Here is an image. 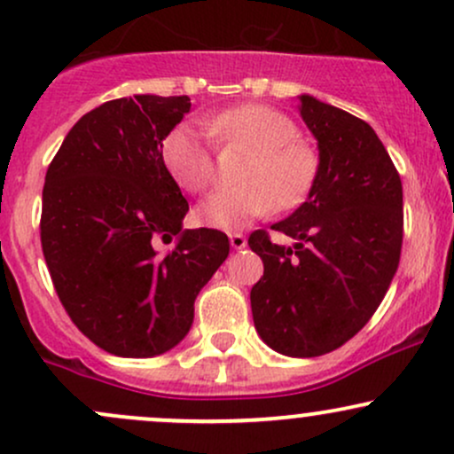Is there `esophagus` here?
<instances>
[{"label": "esophagus", "instance_id": "obj_1", "mask_svg": "<svg viewBox=\"0 0 454 454\" xmlns=\"http://www.w3.org/2000/svg\"><path fill=\"white\" fill-rule=\"evenodd\" d=\"M231 245H232V249H245V247H247V239H245L241 232H232L231 234Z\"/></svg>", "mask_w": 454, "mask_h": 454}]
</instances>
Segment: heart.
Masks as SVG:
<instances>
[{"label": "heart", "mask_w": 454, "mask_h": 454, "mask_svg": "<svg viewBox=\"0 0 454 454\" xmlns=\"http://www.w3.org/2000/svg\"><path fill=\"white\" fill-rule=\"evenodd\" d=\"M209 129L223 145H243L254 151L239 173L237 187L217 190L200 202L198 220L211 228L232 231L278 207H299L314 187L317 153L299 140L290 117L262 104H243L215 114ZM161 160L173 179L187 192H202L213 181V151L202 129L192 121L179 123L161 143Z\"/></svg>", "instance_id": "1"}]
</instances>
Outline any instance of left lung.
I'll list each match as a JSON object with an SVG mask.
<instances>
[{
    "instance_id": "obj_1",
    "label": "left lung",
    "mask_w": 454,
    "mask_h": 454,
    "mask_svg": "<svg viewBox=\"0 0 454 454\" xmlns=\"http://www.w3.org/2000/svg\"><path fill=\"white\" fill-rule=\"evenodd\" d=\"M299 113L317 140V176L307 200L249 237L264 275L252 288L258 335L275 352L311 358L352 340L382 303L399 267L403 190L393 160L369 123L299 96Z\"/></svg>"
}]
</instances>
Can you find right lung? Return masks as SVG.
Masks as SVG:
<instances>
[{
  "label": "right lung",
  "instance_id": "obj_1",
  "mask_svg": "<svg viewBox=\"0 0 454 454\" xmlns=\"http://www.w3.org/2000/svg\"><path fill=\"white\" fill-rule=\"evenodd\" d=\"M190 108L187 96L104 102L46 170L40 239L51 279L78 331L114 356H158L184 340L198 293L231 252L220 231H184L190 207L161 160V140Z\"/></svg>",
  "mask_w": 454,
  "mask_h": 454
}]
</instances>
